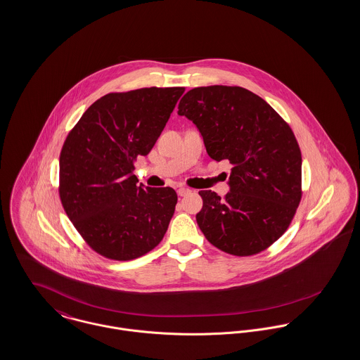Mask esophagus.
I'll use <instances>...</instances> for the list:
<instances>
[{
    "instance_id": "obj_1",
    "label": "esophagus",
    "mask_w": 360,
    "mask_h": 360,
    "mask_svg": "<svg viewBox=\"0 0 360 360\" xmlns=\"http://www.w3.org/2000/svg\"><path fill=\"white\" fill-rule=\"evenodd\" d=\"M192 192L191 189H188V188H179L178 191H176V193L178 195H181V197H184V195H186V194H189Z\"/></svg>"
}]
</instances>
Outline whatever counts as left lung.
I'll use <instances>...</instances> for the list:
<instances>
[{"label":"left lung","instance_id":"left-lung-1","mask_svg":"<svg viewBox=\"0 0 360 360\" xmlns=\"http://www.w3.org/2000/svg\"><path fill=\"white\" fill-rule=\"evenodd\" d=\"M198 129L211 159L233 165L230 192L201 191L195 221L205 238L236 256L269 248L286 231L302 200V152L289 124L240 86L189 90L178 105Z\"/></svg>","mask_w":360,"mask_h":360}]
</instances>
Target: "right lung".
<instances>
[{"instance_id": "obj_1", "label": "right lung", "mask_w": 360, "mask_h": 360, "mask_svg": "<svg viewBox=\"0 0 360 360\" xmlns=\"http://www.w3.org/2000/svg\"><path fill=\"white\" fill-rule=\"evenodd\" d=\"M185 87L110 93L93 103L60 153V200L89 247L133 260L159 245L174 215L172 188H146L133 174L160 137Z\"/></svg>"}]
</instances>
